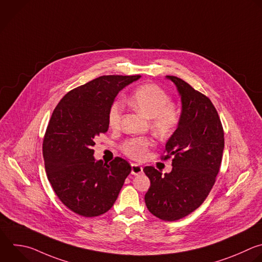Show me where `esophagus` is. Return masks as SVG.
Instances as JSON below:
<instances>
[{
    "label": "esophagus",
    "mask_w": 262,
    "mask_h": 262,
    "mask_svg": "<svg viewBox=\"0 0 262 262\" xmlns=\"http://www.w3.org/2000/svg\"><path fill=\"white\" fill-rule=\"evenodd\" d=\"M143 171V167L137 163L132 164V173L133 175H140Z\"/></svg>",
    "instance_id": "esophagus-1"
}]
</instances>
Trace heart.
Instances as JSON below:
<instances>
[{
	"label": "heart",
	"instance_id": "1",
	"mask_svg": "<svg viewBox=\"0 0 262 262\" xmlns=\"http://www.w3.org/2000/svg\"><path fill=\"white\" fill-rule=\"evenodd\" d=\"M130 107L150 118V128L160 139H167L176 132L180 124L181 113L177 106L170 103V97L156 84L148 83L139 86L127 100ZM122 117V105L119 101L114 102L108 113V122L111 128L120 126ZM153 146V141L146 137L127 139L121 146L125 155L142 160Z\"/></svg>",
	"mask_w": 262,
	"mask_h": 262
}]
</instances>
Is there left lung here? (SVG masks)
Masks as SVG:
<instances>
[{
  "label": "left lung",
  "instance_id": "8db88e82",
  "mask_svg": "<svg viewBox=\"0 0 262 262\" xmlns=\"http://www.w3.org/2000/svg\"><path fill=\"white\" fill-rule=\"evenodd\" d=\"M181 96V120L165 144L171 171L145 166L150 188L145 203L151 214L164 221L179 220L196 210L209 195L218 175L224 149V132L214 105L184 80L166 76Z\"/></svg>",
  "mask_w": 262,
  "mask_h": 262
}]
</instances>
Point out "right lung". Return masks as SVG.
I'll list each match as a JSON object with an SVG mask.
<instances>
[{
	"mask_svg": "<svg viewBox=\"0 0 262 262\" xmlns=\"http://www.w3.org/2000/svg\"><path fill=\"white\" fill-rule=\"evenodd\" d=\"M140 77L96 78L69 92L51 115L43 140L45 170L57 198L78 215L96 217L109 211L129 175L125 159L97 161L93 146L109 128V109L118 93Z\"/></svg>",
	"mask_w": 262,
	"mask_h": 262,
	"instance_id": "1",
	"label": "right lung"
}]
</instances>
